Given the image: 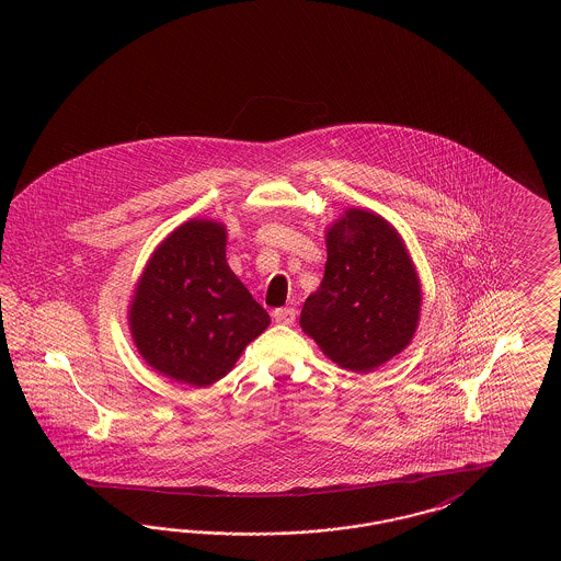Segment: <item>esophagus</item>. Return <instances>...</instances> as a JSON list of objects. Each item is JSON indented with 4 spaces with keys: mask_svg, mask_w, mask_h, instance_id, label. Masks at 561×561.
I'll return each instance as SVG.
<instances>
[{
    "mask_svg": "<svg viewBox=\"0 0 561 561\" xmlns=\"http://www.w3.org/2000/svg\"><path fill=\"white\" fill-rule=\"evenodd\" d=\"M273 320L277 323H284V325H293L296 321V309L293 307H284V309H275L273 311Z\"/></svg>",
    "mask_w": 561,
    "mask_h": 561,
    "instance_id": "obj_1",
    "label": "esophagus"
}]
</instances>
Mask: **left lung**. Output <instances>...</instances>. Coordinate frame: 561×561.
<instances>
[{
    "instance_id": "1",
    "label": "left lung",
    "mask_w": 561,
    "mask_h": 561,
    "mask_svg": "<svg viewBox=\"0 0 561 561\" xmlns=\"http://www.w3.org/2000/svg\"><path fill=\"white\" fill-rule=\"evenodd\" d=\"M320 288L300 328L341 368L370 373L410 345L421 318V282L400 233L378 214L351 208L325 233Z\"/></svg>"
}]
</instances>
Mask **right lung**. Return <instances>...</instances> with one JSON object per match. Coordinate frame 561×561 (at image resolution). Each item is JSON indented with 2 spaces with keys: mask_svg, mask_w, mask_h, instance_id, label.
Wrapping results in <instances>:
<instances>
[{
  "mask_svg": "<svg viewBox=\"0 0 561 561\" xmlns=\"http://www.w3.org/2000/svg\"><path fill=\"white\" fill-rule=\"evenodd\" d=\"M225 248V225H181L151 254L128 311L142 359L191 387L222 378L271 321L227 265Z\"/></svg>",
  "mask_w": 561,
  "mask_h": 561,
  "instance_id": "add662e5",
  "label": "right lung"
}]
</instances>
